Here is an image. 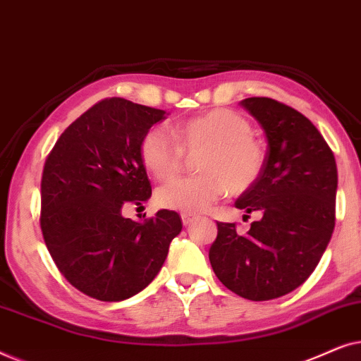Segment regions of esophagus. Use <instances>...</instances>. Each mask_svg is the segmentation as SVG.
<instances>
[{
    "instance_id": "34e87169",
    "label": "esophagus",
    "mask_w": 361,
    "mask_h": 361,
    "mask_svg": "<svg viewBox=\"0 0 361 361\" xmlns=\"http://www.w3.org/2000/svg\"><path fill=\"white\" fill-rule=\"evenodd\" d=\"M180 219H182V224H184V226H190L195 221V216L190 214H182Z\"/></svg>"
}]
</instances>
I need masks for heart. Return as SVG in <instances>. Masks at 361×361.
Instances as JSON below:
<instances>
[{"instance_id":"heart-1","label":"heart","mask_w":361,"mask_h":361,"mask_svg":"<svg viewBox=\"0 0 361 361\" xmlns=\"http://www.w3.org/2000/svg\"><path fill=\"white\" fill-rule=\"evenodd\" d=\"M204 151L197 159L200 176L184 177L161 187L157 204L164 209L200 214L226 192L241 195L263 174L266 149L253 137V126L240 113L216 108L169 128H151L140 141L145 169L157 180H171L184 164V152Z\"/></svg>"}]
</instances>
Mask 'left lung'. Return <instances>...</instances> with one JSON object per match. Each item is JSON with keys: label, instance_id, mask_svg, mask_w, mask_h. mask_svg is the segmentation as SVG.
Instances as JSON below:
<instances>
[{"label": "left lung", "instance_id": "obj_1", "mask_svg": "<svg viewBox=\"0 0 361 361\" xmlns=\"http://www.w3.org/2000/svg\"><path fill=\"white\" fill-rule=\"evenodd\" d=\"M268 137L266 167L235 202L261 212L246 235L216 221L209 258L220 283L250 300L281 298L319 264L335 226L337 164L317 128L294 108L268 97L241 102Z\"/></svg>", "mask_w": 361, "mask_h": 361}]
</instances>
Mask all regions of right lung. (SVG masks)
Instances as JSON below:
<instances>
[{
    "label": "right lung",
    "instance_id": "right-lung-1",
    "mask_svg": "<svg viewBox=\"0 0 361 361\" xmlns=\"http://www.w3.org/2000/svg\"><path fill=\"white\" fill-rule=\"evenodd\" d=\"M164 113L105 98L62 133L44 164V241L63 278L93 299L118 302L145 289L182 230L172 210L142 224L121 215L151 197L140 141Z\"/></svg>",
    "mask_w": 361,
    "mask_h": 361
}]
</instances>
